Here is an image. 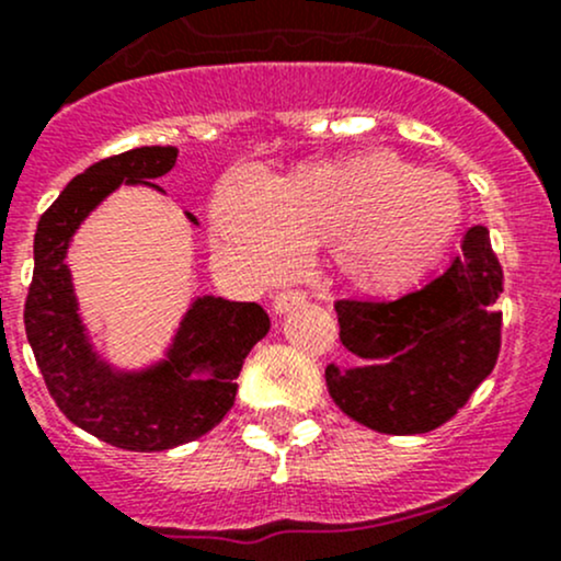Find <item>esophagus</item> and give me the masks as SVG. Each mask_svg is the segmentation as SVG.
I'll return each mask as SVG.
<instances>
[{"mask_svg":"<svg viewBox=\"0 0 561 561\" xmlns=\"http://www.w3.org/2000/svg\"><path fill=\"white\" fill-rule=\"evenodd\" d=\"M305 302V294L302 291H283V294H275L273 299V310L283 316V312H288L291 307H299Z\"/></svg>","mask_w":561,"mask_h":561,"instance_id":"34e87169","label":"esophagus"}]
</instances>
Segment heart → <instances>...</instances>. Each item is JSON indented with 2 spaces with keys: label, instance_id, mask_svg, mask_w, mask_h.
I'll use <instances>...</instances> for the list:
<instances>
[{
  "label": "heart",
  "instance_id": "heart-1",
  "mask_svg": "<svg viewBox=\"0 0 561 561\" xmlns=\"http://www.w3.org/2000/svg\"><path fill=\"white\" fill-rule=\"evenodd\" d=\"M460 216L451 179L390 152L310 162L278 184L232 171L210 208L221 251L249 278H286L305 249L331 243L336 273L364 294L412 288L447 251Z\"/></svg>",
  "mask_w": 561,
  "mask_h": 561
}]
</instances>
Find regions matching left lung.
I'll list each match as a JSON object with an SVG mask.
<instances>
[{
	"label": "left lung",
	"mask_w": 561,
	"mask_h": 561,
	"mask_svg": "<svg viewBox=\"0 0 561 561\" xmlns=\"http://www.w3.org/2000/svg\"><path fill=\"white\" fill-rule=\"evenodd\" d=\"M503 270L476 225L447 273L393 302L340 299V340L360 364L327 366L336 407L390 436L436 431L495 369Z\"/></svg>",
	"instance_id": "1"
}]
</instances>
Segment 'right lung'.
I'll return each instance as SVG.
<instances>
[{
	"label": "right lung",
	"instance_id": "1",
	"mask_svg": "<svg viewBox=\"0 0 561 561\" xmlns=\"http://www.w3.org/2000/svg\"><path fill=\"white\" fill-rule=\"evenodd\" d=\"M176 147H138L71 179L42 214L28 286V345L58 409L90 436L130 451H162L195 442L225 420L245 355L270 331L256 302L195 297L160 360L119 369L95 351L80 316L66 254L75 232L119 186H152L176 165ZM192 225L197 219L186 214Z\"/></svg>",
	"mask_w": 561,
	"mask_h": 561
}]
</instances>
